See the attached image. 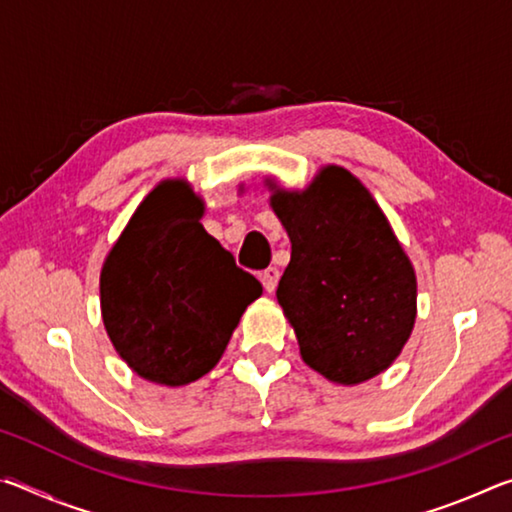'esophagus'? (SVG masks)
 I'll list each match as a JSON object with an SVG mask.
<instances>
[{
    "label": "esophagus",
    "instance_id": "obj_1",
    "mask_svg": "<svg viewBox=\"0 0 512 512\" xmlns=\"http://www.w3.org/2000/svg\"><path fill=\"white\" fill-rule=\"evenodd\" d=\"M259 280H262L264 289H266L268 293H273L275 287H277V280H280V271H277L275 266H268L266 271H264L262 275H259Z\"/></svg>",
    "mask_w": 512,
    "mask_h": 512
}]
</instances>
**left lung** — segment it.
<instances>
[{
    "mask_svg": "<svg viewBox=\"0 0 512 512\" xmlns=\"http://www.w3.org/2000/svg\"><path fill=\"white\" fill-rule=\"evenodd\" d=\"M291 239L277 302L311 370L343 386L377 377L400 357L418 314L409 255L375 198L348 169L320 167L305 189L266 178Z\"/></svg>",
    "mask_w": 512,
    "mask_h": 512,
    "instance_id": "8db88e82",
    "label": "left lung"
}]
</instances>
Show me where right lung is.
<instances>
[{
    "mask_svg": "<svg viewBox=\"0 0 512 512\" xmlns=\"http://www.w3.org/2000/svg\"><path fill=\"white\" fill-rule=\"evenodd\" d=\"M205 203L183 178L155 185L101 268V318L135 375L187 386L207 375L239 318L262 296L203 228Z\"/></svg>",
    "mask_w": 512,
    "mask_h": 512,
    "instance_id": "1",
    "label": "right lung"
}]
</instances>
